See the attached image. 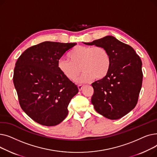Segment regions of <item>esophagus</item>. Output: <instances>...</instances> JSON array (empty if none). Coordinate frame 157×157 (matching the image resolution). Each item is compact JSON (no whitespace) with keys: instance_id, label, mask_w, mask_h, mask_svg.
<instances>
[{"instance_id":"1","label":"esophagus","mask_w":157,"mask_h":157,"mask_svg":"<svg viewBox=\"0 0 157 157\" xmlns=\"http://www.w3.org/2000/svg\"><path fill=\"white\" fill-rule=\"evenodd\" d=\"M84 86H85L83 85H78V89H79V91H81V90H82V88H83Z\"/></svg>"}]
</instances>
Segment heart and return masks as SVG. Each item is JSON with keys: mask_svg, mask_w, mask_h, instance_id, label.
Masks as SVG:
<instances>
[{"mask_svg": "<svg viewBox=\"0 0 157 157\" xmlns=\"http://www.w3.org/2000/svg\"><path fill=\"white\" fill-rule=\"evenodd\" d=\"M68 57L70 61L61 59L58 61L57 67L63 75L71 81L77 79L81 70L83 73L78 80L79 83H86L93 78L102 79L109 69V54L102 46H79L72 49Z\"/></svg>", "mask_w": 157, "mask_h": 157, "instance_id": "obj_1", "label": "heart"}]
</instances>
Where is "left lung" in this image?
Segmentation results:
<instances>
[{"label": "left lung", "instance_id": "8db88e82", "mask_svg": "<svg viewBox=\"0 0 157 157\" xmlns=\"http://www.w3.org/2000/svg\"><path fill=\"white\" fill-rule=\"evenodd\" d=\"M84 43L102 46L109 54L108 73L92 84L94 92L91 102L95 111L104 117L119 119L137 103L143 76L141 60L130 46L111 36Z\"/></svg>", "mask_w": 157, "mask_h": 157}]
</instances>
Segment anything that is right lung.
Masks as SVG:
<instances>
[{"label":"right lung","instance_id":"1","mask_svg":"<svg viewBox=\"0 0 157 157\" xmlns=\"http://www.w3.org/2000/svg\"><path fill=\"white\" fill-rule=\"evenodd\" d=\"M76 44L45 41L27 49L16 62L13 83L19 104L40 125L50 127L62 122L79 91L57 67L60 58Z\"/></svg>","mask_w":157,"mask_h":157}]
</instances>
